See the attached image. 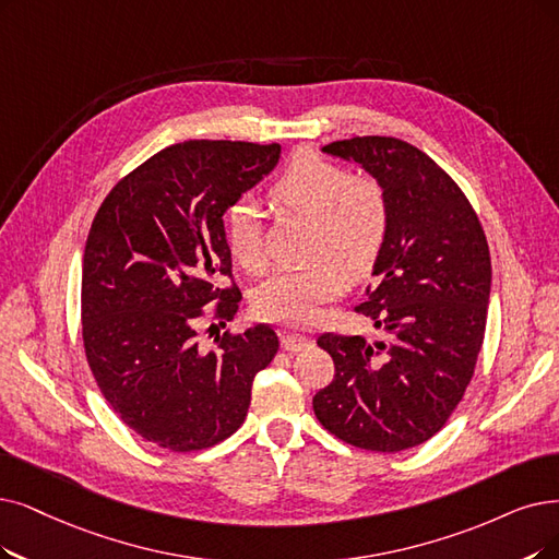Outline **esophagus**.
<instances>
[{
    "mask_svg": "<svg viewBox=\"0 0 559 559\" xmlns=\"http://www.w3.org/2000/svg\"><path fill=\"white\" fill-rule=\"evenodd\" d=\"M309 344H311V340L305 337V334H298V332H284V334H282V348H284V350L298 353V350L307 348Z\"/></svg>",
    "mask_w": 559,
    "mask_h": 559,
    "instance_id": "obj_1",
    "label": "esophagus"
}]
</instances>
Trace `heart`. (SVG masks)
Segmentation results:
<instances>
[{"label":"heart","mask_w":559,"mask_h":559,"mask_svg":"<svg viewBox=\"0 0 559 559\" xmlns=\"http://www.w3.org/2000/svg\"><path fill=\"white\" fill-rule=\"evenodd\" d=\"M271 194L284 209L311 219L309 259L302 267H286L257 286L254 314L280 325H305L321 305L342 294L344 273L365 277L383 252L390 231V204L381 183L348 171L314 151H298ZM231 257L248 273H261L265 254L259 211L248 199L227 213Z\"/></svg>","instance_id":"obj_1"}]
</instances>
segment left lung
I'll use <instances>...</instances> for the list:
<instances>
[{
	"instance_id": "left-lung-1",
	"label": "left lung",
	"mask_w": 559,
	"mask_h": 559,
	"mask_svg": "<svg viewBox=\"0 0 559 559\" xmlns=\"http://www.w3.org/2000/svg\"><path fill=\"white\" fill-rule=\"evenodd\" d=\"M323 153L360 165L385 190L390 231L362 311L383 340L321 334L334 362L314 413L340 440L401 452L429 440L471 385L490 298L479 217L427 153L396 138H353Z\"/></svg>"
}]
</instances>
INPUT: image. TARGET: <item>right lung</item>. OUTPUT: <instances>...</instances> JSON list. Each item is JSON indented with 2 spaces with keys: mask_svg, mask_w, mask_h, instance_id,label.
Here are the masks:
<instances>
[{
  "mask_svg": "<svg viewBox=\"0 0 559 559\" xmlns=\"http://www.w3.org/2000/svg\"><path fill=\"white\" fill-rule=\"evenodd\" d=\"M280 144L190 140L155 153L111 188L86 238L82 340L96 383L126 427L197 452L245 421L254 376L280 340L271 325L197 344L211 302L234 319L238 286L222 215L280 163ZM213 328V325H211Z\"/></svg>",
  "mask_w": 559,
  "mask_h": 559,
  "instance_id": "obj_1",
  "label": "right lung"
}]
</instances>
